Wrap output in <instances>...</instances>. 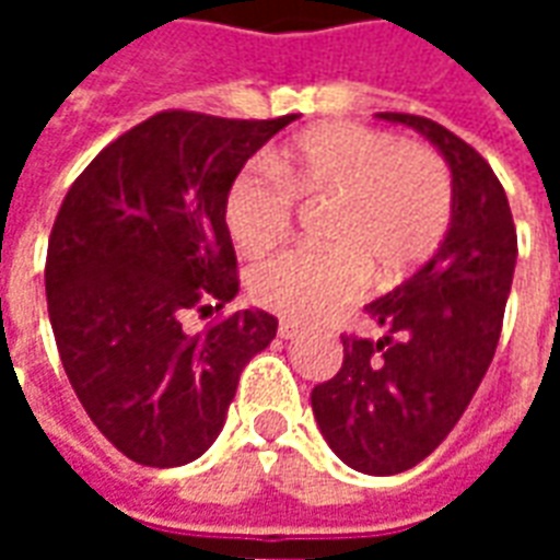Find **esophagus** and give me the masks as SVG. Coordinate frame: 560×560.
<instances>
[{
  "label": "esophagus",
  "instance_id": "obj_1",
  "mask_svg": "<svg viewBox=\"0 0 560 560\" xmlns=\"http://www.w3.org/2000/svg\"><path fill=\"white\" fill-rule=\"evenodd\" d=\"M279 336L281 339H300V336H303V327H296V324H291V320H281Z\"/></svg>",
  "mask_w": 560,
  "mask_h": 560
}]
</instances>
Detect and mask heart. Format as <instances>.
Here are the masks:
<instances>
[{"instance_id":"1","label":"heart","mask_w":560,"mask_h":560,"mask_svg":"<svg viewBox=\"0 0 560 560\" xmlns=\"http://www.w3.org/2000/svg\"><path fill=\"white\" fill-rule=\"evenodd\" d=\"M296 200H332L324 215L332 248L269 257L252 269L248 288L269 312L320 320L363 291L369 267L393 281L438 252L453 221V176L422 143L353 122L317 126L233 176L224 228L245 255H264L288 236Z\"/></svg>"}]
</instances>
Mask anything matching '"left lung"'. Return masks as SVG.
<instances>
[{
    "label": "left lung",
    "mask_w": 560,
    "mask_h": 560,
    "mask_svg": "<svg viewBox=\"0 0 560 560\" xmlns=\"http://www.w3.org/2000/svg\"><path fill=\"white\" fill-rule=\"evenodd\" d=\"M377 116L441 149L453 221L429 264L365 305L384 336H341L345 363L312 389V411L345 465L389 477L420 465L474 399L501 339L518 245L504 185L477 149L425 116Z\"/></svg>",
    "instance_id": "8db88e82"
}]
</instances>
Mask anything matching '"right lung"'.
Listing matches in <instances>:
<instances>
[{
  "label": "right lung",
  "mask_w": 560,
  "mask_h": 560,
  "mask_svg": "<svg viewBox=\"0 0 560 560\" xmlns=\"http://www.w3.org/2000/svg\"><path fill=\"white\" fill-rule=\"evenodd\" d=\"M296 116H149L90 161L47 243V312L80 405L147 468H176L219 438L245 363L279 320L243 308L188 332L240 291L224 195L243 164Z\"/></svg>",
  "instance_id": "1"
}]
</instances>
